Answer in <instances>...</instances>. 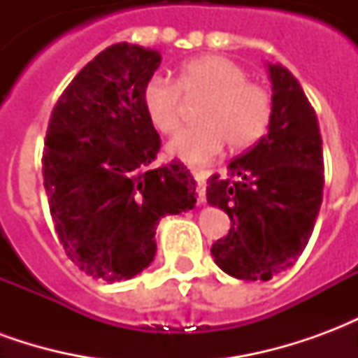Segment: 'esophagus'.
Returning <instances> with one entry per match:
<instances>
[{
    "instance_id": "34e87169",
    "label": "esophagus",
    "mask_w": 358,
    "mask_h": 358,
    "mask_svg": "<svg viewBox=\"0 0 358 358\" xmlns=\"http://www.w3.org/2000/svg\"><path fill=\"white\" fill-rule=\"evenodd\" d=\"M192 176L197 182V201L205 203V189H207V174L203 171H192Z\"/></svg>"
}]
</instances>
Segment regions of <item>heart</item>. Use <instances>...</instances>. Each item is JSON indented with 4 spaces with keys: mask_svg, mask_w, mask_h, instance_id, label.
<instances>
[{
    "mask_svg": "<svg viewBox=\"0 0 358 358\" xmlns=\"http://www.w3.org/2000/svg\"><path fill=\"white\" fill-rule=\"evenodd\" d=\"M248 71L222 55H201L182 65L178 84L153 76L143 88V107L157 130L172 134L180 126L182 95H207L197 110L199 124L180 130L166 145L169 155L205 164L222 151L245 149L261 140L272 115L268 92L248 82Z\"/></svg>",
    "mask_w": 358,
    "mask_h": 358,
    "instance_id": "1",
    "label": "heart"
}]
</instances>
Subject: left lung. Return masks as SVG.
<instances>
[{"instance_id": "1", "label": "left lung", "mask_w": 358, "mask_h": 358, "mask_svg": "<svg viewBox=\"0 0 358 358\" xmlns=\"http://www.w3.org/2000/svg\"><path fill=\"white\" fill-rule=\"evenodd\" d=\"M272 115L266 136L213 174L207 203L230 217V232L213 243L218 268L238 280H270L293 266L322 205L324 161L318 118L299 80L280 63L266 65Z\"/></svg>"}]
</instances>
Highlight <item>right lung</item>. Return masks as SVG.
<instances>
[{"label": "right lung", "instance_id": "1", "mask_svg": "<svg viewBox=\"0 0 358 358\" xmlns=\"http://www.w3.org/2000/svg\"><path fill=\"white\" fill-rule=\"evenodd\" d=\"M159 65L155 50L109 45L74 76L48 126L43 187L59 241L82 272L105 282L148 268L159 220L195 207L184 163L148 171L161 140L143 88Z\"/></svg>", "mask_w": 358, "mask_h": 358}]
</instances>
